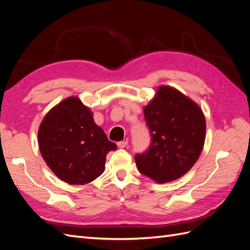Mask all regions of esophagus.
Instances as JSON below:
<instances>
[{
	"mask_svg": "<svg viewBox=\"0 0 250 250\" xmlns=\"http://www.w3.org/2000/svg\"><path fill=\"white\" fill-rule=\"evenodd\" d=\"M127 144H128L127 141H121V142L117 143V145L119 148H125L127 146Z\"/></svg>",
	"mask_w": 250,
	"mask_h": 250,
	"instance_id": "obj_1",
	"label": "esophagus"
}]
</instances>
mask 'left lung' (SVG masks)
<instances>
[{
    "mask_svg": "<svg viewBox=\"0 0 250 250\" xmlns=\"http://www.w3.org/2000/svg\"><path fill=\"white\" fill-rule=\"evenodd\" d=\"M151 134L145 153L134 157L139 171L158 184L178 179L200 156L206 140V118L190 98L162 85L144 107Z\"/></svg>",
    "mask_w": 250,
    "mask_h": 250,
    "instance_id": "obj_1",
    "label": "left lung"
}]
</instances>
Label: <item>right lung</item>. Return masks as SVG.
I'll use <instances>...</instances> for the list:
<instances>
[{"label": "right lung", "mask_w": 250, "mask_h": 250, "mask_svg": "<svg viewBox=\"0 0 250 250\" xmlns=\"http://www.w3.org/2000/svg\"><path fill=\"white\" fill-rule=\"evenodd\" d=\"M39 146L52 172L70 185H85L99 177L107 153L117 149L78 97L66 98L44 116Z\"/></svg>", "instance_id": "obj_1"}]
</instances>
